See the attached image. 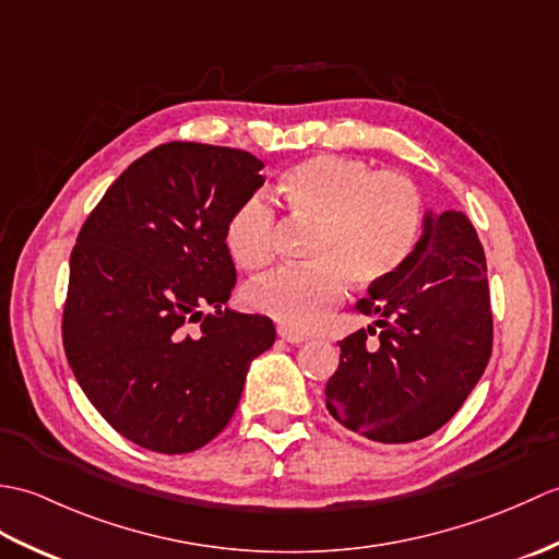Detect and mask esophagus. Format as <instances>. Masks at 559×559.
Listing matches in <instances>:
<instances>
[{"label":"esophagus","mask_w":559,"mask_h":559,"mask_svg":"<svg viewBox=\"0 0 559 559\" xmlns=\"http://www.w3.org/2000/svg\"><path fill=\"white\" fill-rule=\"evenodd\" d=\"M278 336H281L283 341H286V343H295V346H298V343H305V341H307L305 334H298V331L286 329V326H278Z\"/></svg>","instance_id":"esophagus-1"}]
</instances>
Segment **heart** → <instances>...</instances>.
Returning <instances> with one entry per match:
<instances>
[{
	"mask_svg": "<svg viewBox=\"0 0 559 559\" xmlns=\"http://www.w3.org/2000/svg\"><path fill=\"white\" fill-rule=\"evenodd\" d=\"M278 192L295 216L314 223L305 261L278 269L245 290L249 310L281 326L322 324L353 288L391 281L418 245L423 197L406 175L374 173L358 158L312 156L283 173ZM225 247L245 271H261L276 252V213L264 194L247 197L225 223Z\"/></svg>",
	"mask_w": 559,
	"mask_h": 559,
	"instance_id": "obj_1",
	"label": "heart"
}]
</instances>
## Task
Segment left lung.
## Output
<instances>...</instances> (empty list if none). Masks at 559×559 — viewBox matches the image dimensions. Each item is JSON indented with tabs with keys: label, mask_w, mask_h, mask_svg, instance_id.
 <instances>
[{
	"label": "left lung",
	"mask_w": 559,
	"mask_h": 559,
	"mask_svg": "<svg viewBox=\"0 0 559 559\" xmlns=\"http://www.w3.org/2000/svg\"><path fill=\"white\" fill-rule=\"evenodd\" d=\"M355 310L377 322L338 341L329 413L382 444L437 432L468 399L492 353L488 266L466 213H427L406 264L367 290Z\"/></svg>",
	"instance_id": "1"
}]
</instances>
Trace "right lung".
Segmentation results:
<instances>
[{
    "mask_svg": "<svg viewBox=\"0 0 559 559\" xmlns=\"http://www.w3.org/2000/svg\"><path fill=\"white\" fill-rule=\"evenodd\" d=\"M240 148L170 141L136 158L71 249L62 341L71 372L117 432L160 454L230 423L269 317L223 307L235 286L225 223L264 185ZM204 309H216L206 316Z\"/></svg>",
    "mask_w": 559,
    "mask_h": 559,
    "instance_id": "obj_1",
    "label": "right lung"
}]
</instances>
